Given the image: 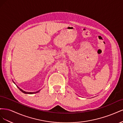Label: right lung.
<instances>
[{
  "instance_id": "right-lung-1",
  "label": "right lung",
  "mask_w": 123,
  "mask_h": 123,
  "mask_svg": "<svg viewBox=\"0 0 123 123\" xmlns=\"http://www.w3.org/2000/svg\"><path fill=\"white\" fill-rule=\"evenodd\" d=\"M13 83L15 84V83H14V81L13 80ZM16 85V84H15ZM16 86L17 87V88L19 89V90L22 92H23L24 93H25V94H35V93H38V92H39L40 91V90H38V91H35V92H26V91H24L23 90H22L21 89H20L19 87H18L16 85Z\"/></svg>"
}]
</instances>
